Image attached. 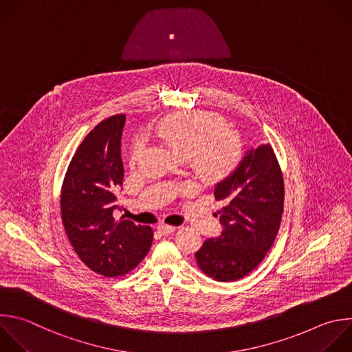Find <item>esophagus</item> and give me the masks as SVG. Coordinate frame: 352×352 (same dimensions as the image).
Instances as JSON below:
<instances>
[{
  "mask_svg": "<svg viewBox=\"0 0 352 352\" xmlns=\"http://www.w3.org/2000/svg\"><path fill=\"white\" fill-rule=\"evenodd\" d=\"M157 229L163 233V235H170V233H173L177 228L174 225H167V223H162L157 226Z\"/></svg>",
  "mask_w": 352,
  "mask_h": 352,
  "instance_id": "obj_1",
  "label": "esophagus"
}]
</instances>
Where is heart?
Listing matches in <instances>:
<instances>
[{"instance_id":"heart-1","label":"heart","mask_w":352,"mask_h":352,"mask_svg":"<svg viewBox=\"0 0 352 352\" xmlns=\"http://www.w3.org/2000/svg\"><path fill=\"white\" fill-rule=\"evenodd\" d=\"M157 134L182 160H189L197 177L204 181L223 179L242 159L238 134L226 129L223 117L212 111L175 113L157 126ZM144 151L145 141L138 138L131 151V163Z\"/></svg>"}]
</instances>
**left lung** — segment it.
<instances>
[{"label": "left lung", "mask_w": 352, "mask_h": 352, "mask_svg": "<svg viewBox=\"0 0 352 352\" xmlns=\"http://www.w3.org/2000/svg\"><path fill=\"white\" fill-rule=\"evenodd\" d=\"M221 235L195 253L199 268L218 282L238 280L264 260L283 212V175L270 144L250 149L229 177L217 184Z\"/></svg>", "instance_id": "8db88e82"}]
</instances>
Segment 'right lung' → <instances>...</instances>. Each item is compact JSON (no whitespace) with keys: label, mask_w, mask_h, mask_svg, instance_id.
<instances>
[{"label":"right lung","mask_w":352,"mask_h":352,"mask_svg":"<svg viewBox=\"0 0 352 352\" xmlns=\"http://www.w3.org/2000/svg\"><path fill=\"white\" fill-rule=\"evenodd\" d=\"M124 114L100 122L77 148L63 179L60 214L80 260L94 272L116 278L133 271L148 254L153 230L116 219V193L123 186L120 141Z\"/></svg>","instance_id":"obj_1"}]
</instances>
